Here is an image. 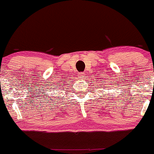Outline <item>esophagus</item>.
I'll list each match as a JSON object with an SVG mask.
<instances>
[{"mask_svg":"<svg viewBox=\"0 0 154 154\" xmlns=\"http://www.w3.org/2000/svg\"><path fill=\"white\" fill-rule=\"evenodd\" d=\"M79 77H80V79H84V78L85 77V73H83V72H81V73L79 74Z\"/></svg>","mask_w":154,"mask_h":154,"instance_id":"esophagus-1","label":"esophagus"}]
</instances>
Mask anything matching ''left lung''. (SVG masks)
Segmentation results:
<instances>
[{"label":"left lung","instance_id":"8db88e82","mask_svg":"<svg viewBox=\"0 0 154 154\" xmlns=\"http://www.w3.org/2000/svg\"><path fill=\"white\" fill-rule=\"evenodd\" d=\"M103 83H101V84H98V85H99V86H102V85H103ZM99 86H97V88H99Z\"/></svg>","mask_w":154,"mask_h":154}]
</instances>
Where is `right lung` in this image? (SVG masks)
<instances>
[{"label":"right lung","instance_id":"right-lung-1","mask_svg":"<svg viewBox=\"0 0 154 154\" xmlns=\"http://www.w3.org/2000/svg\"><path fill=\"white\" fill-rule=\"evenodd\" d=\"M56 83H57V82H56ZM64 83V82H62V84H60V85H60V84H56L55 85H53V86L54 87V88H59V87H61V88H65V84H63ZM51 100H52V99H51Z\"/></svg>","mask_w":154,"mask_h":154}]
</instances>
